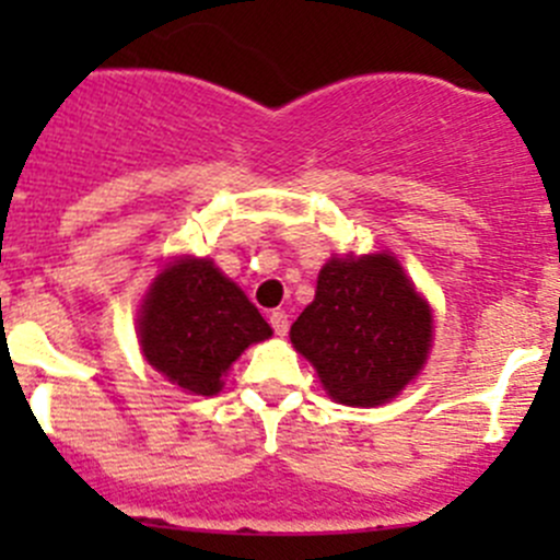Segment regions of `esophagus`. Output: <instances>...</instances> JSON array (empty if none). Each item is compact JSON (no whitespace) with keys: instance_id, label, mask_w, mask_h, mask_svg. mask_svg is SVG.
Returning <instances> with one entry per match:
<instances>
[{"instance_id":"obj_1","label":"esophagus","mask_w":560,"mask_h":560,"mask_svg":"<svg viewBox=\"0 0 560 560\" xmlns=\"http://www.w3.org/2000/svg\"><path fill=\"white\" fill-rule=\"evenodd\" d=\"M270 327H273L276 336H287V330H290V316H287V312H281V308H276L270 314Z\"/></svg>"}]
</instances>
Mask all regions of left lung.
Instances as JSON below:
<instances>
[{
	"mask_svg": "<svg viewBox=\"0 0 560 560\" xmlns=\"http://www.w3.org/2000/svg\"><path fill=\"white\" fill-rule=\"evenodd\" d=\"M431 306L389 254L332 257L290 338L330 398L380 406L420 374L431 349Z\"/></svg>",
	"mask_w": 560,
	"mask_h": 560,
	"instance_id": "obj_1",
	"label": "left lung"
}]
</instances>
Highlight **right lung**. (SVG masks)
Segmentation results:
<instances>
[{"instance_id": "1", "label": "right lung", "mask_w": 560, "mask_h": 560, "mask_svg": "<svg viewBox=\"0 0 560 560\" xmlns=\"http://www.w3.org/2000/svg\"><path fill=\"white\" fill-rule=\"evenodd\" d=\"M270 332L241 287L208 259H180L160 273L140 314L145 360L195 395L219 393L224 371Z\"/></svg>"}]
</instances>
